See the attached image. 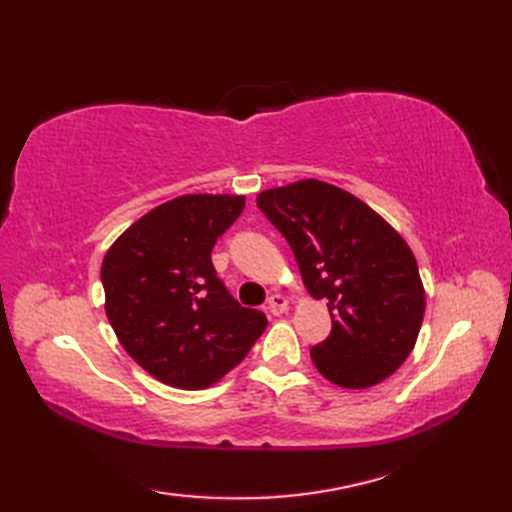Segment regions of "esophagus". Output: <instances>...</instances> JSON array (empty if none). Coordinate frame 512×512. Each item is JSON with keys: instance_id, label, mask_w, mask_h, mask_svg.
<instances>
[{"instance_id": "1", "label": "esophagus", "mask_w": 512, "mask_h": 512, "mask_svg": "<svg viewBox=\"0 0 512 512\" xmlns=\"http://www.w3.org/2000/svg\"><path fill=\"white\" fill-rule=\"evenodd\" d=\"M266 310L270 314H281L288 310V299L284 295H270L268 303H266Z\"/></svg>"}]
</instances>
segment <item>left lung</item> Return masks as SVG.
<instances>
[{
	"label": "left lung",
	"mask_w": 512,
	"mask_h": 512,
	"mask_svg": "<svg viewBox=\"0 0 512 512\" xmlns=\"http://www.w3.org/2000/svg\"><path fill=\"white\" fill-rule=\"evenodd\" d=\"M286 237L314 299L328 301L330 336L310 350L334 385L365 389L391 376L416 345L424 288L416 257L356 195L301 180L257 195Z\"/></svg>",
	"instance_id": "obj_1"
}]
</instances>
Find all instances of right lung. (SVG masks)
I'll return each instance as SVG.
<instances>
[{
	"instance_id": "1",
	"label": "right lung",
	"mask_w": 512,
	"mask_h": 512,
	"mask_svg": "<svg viewBox=\"0 0 512 512\" xmlns=\"http://www.w3.org/2000/svg\"><path fill=\"white\" fill-rule=\"evenodd\" d=\"M244 195H182L140 217L101 266L118 341L160 383L204 389L244 361L266 314L244 308L217 277L211 250Z\"/></svg>"
}]
</instances>
